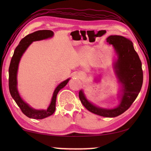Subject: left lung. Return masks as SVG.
I'll return each mask as SVG.
<instances>
[{
	"mask_svg": "<svg viewBox=\"0 0 151 151\" xmlns=\"http://www.w3.org/2000/svg\"><path fill=\"white\" fill-rule=\"evenodd\" d=\"M109 45H112L118 56L114 63L115 73L122 85L121 101L116 108H100L90 103L83 91L78 93L81 102L85 108L94 114L104 117H115L123 113L131 106L141 89L143 81L142 63L135 51L132 41L122 36L111 35L106 39Z\"/></svg>",
	"mask_w": 151,
	"mask_h": 151,
	"instance_id": "left-lung-1",
	"label": "left lung"
}]
</instances>
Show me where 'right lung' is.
Here are the masks:
<instances>
[{"label":"right lung","mask_w":151,"mask_h":151,"mask_svg":"<svg viewBox=\"0 0 151 151\" xmlns=\"http://www.w3.org/2000/svg\"><path fill=\"white\" fill-rule=\"evenodd\" d=\"M53 35H54V33L52 30H38V31L27 35L26 37L20 40L19 45L15 48L13 56L11 58V63H10L9 69V86L10 93H11L12 99L16 102L17 105L19 106L21 111L27 116L31 119H42L52 115L55 111L56 99H57L58 93L61 88L65 87L66 84L68 83V81L70 80V78L66 79V81L62 82L57 86V87L55 88L54 91V93H53L50 105L47 110H36L32 109V107H30L29 104L22 100L21 97L20 96L19 91L17 90V76L18 67H19L20 58L23 55V53L33 41H37V40H40L50 38L52 37Z\"/></svg>","instance_id":"obj_1"}]
</instances>
